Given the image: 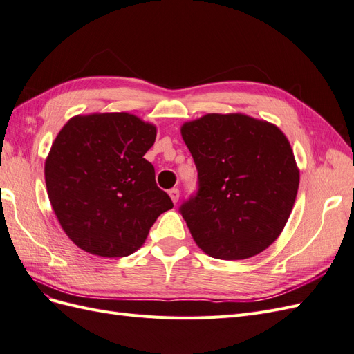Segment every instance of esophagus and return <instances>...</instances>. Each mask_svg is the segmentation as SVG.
Wrapping results in <instances>:
<instances>
[{
  "label": "esophagus",
  "instance_id": "1",
  "mask_svg": "<svg viewBox=\"0 0 354 354\" xmlns=\"http://www.w3.org/2000/svg\"><path fill=\"white\" fill-rule=\"evenodd\" d=\"M168 194H169V198H171V201H173L174 203H177L178 202V198H180V192H178V189H171L169 192H168Z\"/></svg>",
  "mask_w": 354,
  "mask_h": 354
}]
</instances>
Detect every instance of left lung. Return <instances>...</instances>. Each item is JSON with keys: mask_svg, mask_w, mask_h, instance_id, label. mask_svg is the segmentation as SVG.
Masks as SVG:
<instances>
[{"mask_svg": "<svg viewBox=\"0 0 354 354\" xmlns=\"http://www.w3.org/2000/svg\"><path fill=\"white\" fill-rule=\"evenodd\" d=\"M199 189L180 207L199 248L245 260L279 238L291 216L299 169L274 124L243 113H207L181 125Z\"/></svg>", "mask_w": 354, "mask_h": 354, "instance_id": "left-lung-1", "label": "left lung"}]
</instances>
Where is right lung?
I'll use <instances>...</instances> for the list:
<instances>
[{
  "mask_svg": "<svg viewBox=\"0 0 354 354\" xmlns=\"http://www.w3.org/2000/svg\"><path fill=\"white\" fill-rule=\"evenodd\" d=\"M155 138L153 124L127 112L77 115L63 125L46 159V186L78 248L106 259L131 255L174 207L143 158Z\"/></svg>",
  "mask_w": 354,
  "mask_h": 354,
  "instance_id": "obj_1",
  "label": "right lung"
}]
</instances>
